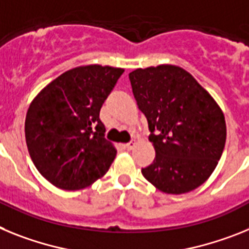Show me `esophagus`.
I'll use <instances>...</instances> for the list:
<instances>
[{
	"label": "esophagus",
	"instance_id": "esophagus-1",
	"mask_svg": "<svg viewBox=\"0 0 249 249\" xmlns=\"http://www.w3.org/2000/svg\"><path fill=\"white\" fill-rule=\"evenodd\" d=\"M134 145H135V142H126V144H125V148L127 149V150H130V149H133L134 148Z\"/></svg>",
	"mask_w": 249,
	"mask_h": 249
}]
</instances>
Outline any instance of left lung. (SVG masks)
Returning <instances> with one entry per match:
<instances>
[{
    "label": "left lung",
    "instance_id": "8db88e82",
    "mask_svg": "<svg viewBox=\"0 0 249 249\" xmlns=\"http://www.w3.org/2000/svg\"><path fill=\"white\" fill-rule=\"evenodd\" d=\"M134 98L148 120L155 159L144 178L168 194H183L211 177L226 145L224 115L214 99L174 65L129 73Z\"/></svg>",
    "mask_w": 249,
    "mask_h": 249
}]
</instances>
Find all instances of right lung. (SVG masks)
I'll return each instance as SVG.
<instances>
[{
    "instance_id": "1",
    "label": "right lung",
    "mask_w": 249,
    "mask_h": 249,
    "mask_svg": "<svg viewBox=\"0 0 249 249\" xmlns=\"http://www.w3.org/2000/svg\"><path fill=\"white\" fill-rule=\"evenodd\" d=\"M123 72L101 65L71 69L32 100L26 144L35 166L55 187L83 189L109 170L116 149L105 139L99 115Z\"/></svg>"
}]
</instances>
